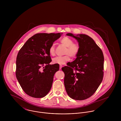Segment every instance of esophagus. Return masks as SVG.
<instances>
[{"label":"esophagus","instance_id":"34e87169","mask_svg":"<svg viewBox=\"0 0 121 121\" xmlns=\"http://www.w3.org/2000/svg\"><path fill=\"white\" fill-rule=\"evenodd\" d=\"M62 68V65H60V69H61Z\"/></svg>","mask_w":121,"mask_h":121}]
</instances>
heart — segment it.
<instances>
[{
    "label": "heart",
    "mask_w": 121,
    "mask_h": 121,
    "mask_svg": "<svg viewBox=\"0 0 121 121\" xmlns=\"http://www.w3.org/2000/svg\"><path fill=\"white\" fill-rule=\"evenodd\" d=\"M60 42L61 44L67 47L65 50V55L62 56H57L52 59V62L54 64H64L70 60V56L71 57H75L80 51V47L77 43H73V40L68 37H64L60 39ZM49 52L52 56L55 55V47L54 44L52 45L49 49Z\"/></svg>",
    "instance_id": "obj_1"
}]
</instances>
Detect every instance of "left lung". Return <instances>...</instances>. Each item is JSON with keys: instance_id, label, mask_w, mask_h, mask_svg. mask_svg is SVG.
<instances>
[{"instance_id": "1", "label": "left lung", "mask_w": 121, "mask_h": 121, "mask_svg": "<svg viewBox=\"0 0 121 121\" xmlns=\"http://www.w3.org/2000/svg\"><path fill=\"white\" fill-rule=\"evenodd\" d=\"M66 35L77 40L80 51L74 60L62 68L65 73V89L72 99L85 100L95 92L103 81V52L93 39L87 35Z\"/></svg>"}]
</instances>
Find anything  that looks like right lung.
<instances>
[{
  "instance_id": "right-lung-1",
  "label": "right lung",
  "mask_w": 121,
  "mask_h": 121,
  "mask_svg": "<svg viewBox=\"0 0 121 121\" xmlns=\"http://www.w3.org/2000/svg\"><path fill=\"white\" fill-rule=\"evenodd\" d=\"M62 33L37 34L20 49L16 59V76L24 91L34 98H42L50 91L59 65H50L49 49Z\"/></svg>"
}]
</instances>
